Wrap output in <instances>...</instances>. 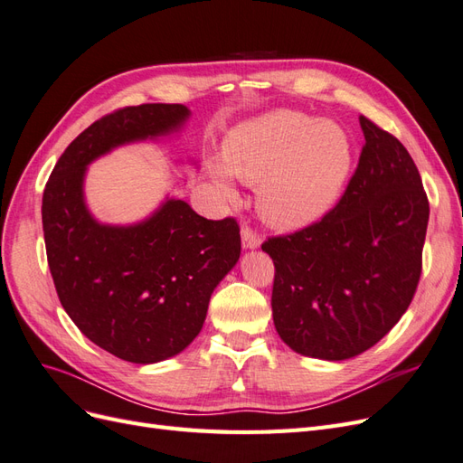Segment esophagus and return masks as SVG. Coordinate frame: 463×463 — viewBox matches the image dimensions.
<instances>
[{"label":"esophagus","mask_w":463,"mask_h":463,"mask_svg":"<svg viewBox=\"0 0 463 463\" xmlns=\"http://www.w3.org/2000/svg\"><path fill=\"white\" fill-rule=\"evenodd\" d=\"M241 243H243V249H257L260 247V237L257 235V232L245 226L241 230Z\"/></svg>","instance_id":"1"}]
</instances>
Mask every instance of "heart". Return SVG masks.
Here are the masks:
<instances>
[{
    "label": "heart",
    "instance_id": "1",
    "mask_svg": "<svg viewBox=\"0 0 463 463\" xmlns=\"http://www.w3.org/2000/svg\"><path fill=\"white\" fill-rule=\"evenodd\" d=\"M352 164L342 128L279 109L233 129L223 164L208 162L214 184L233 194L231 175L257 186V206L269 226L293 232L311 226L338 197Z\"/></svg>",
    "mask_w": 463,
    "mask_h": 463
}]
</instances>
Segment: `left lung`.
<instances>
[{"label": "left lung", "instance_id": "8db88e82", "mask_svg": "<svg viewBox=\"0 0 463 463\" xmlns=\"http://www.w3.org/2000/svg\"><path fill=\"white\" fill-rule=\"evenodd\" d=\"M365 146L340 203L313 226L270 237L274 326L293 352L344 361L408 311L421 276L429 201L410 152L359 118Z\"/></svg>", "mask_w": 463, "mask_h": 463}]
</instances>
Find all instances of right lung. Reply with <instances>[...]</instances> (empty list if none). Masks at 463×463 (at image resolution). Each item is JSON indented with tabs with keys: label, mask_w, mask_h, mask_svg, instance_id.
Masks as SVG:
<instances>
[{
	"label": "right lung",
	"mask_w": 463,
	"mask_h": 463,
	"mask_svg": "<svg viewBox=\"0 0 463 463\" xmlns=\"http://www.w3.org/2000/svg\"><path fill=\"white\" fill-rule=\"evenodd\" d=\"M189 116L184 104H141L94 121L65 148L42 197L65 313L98 347L138 365L170 359L197 338L210 296L240 260V226L170 197L143 222L102 223L85 201L87 167L118 146L177 133Z\"/></svg>",
	"instance_id": "right-lung-1"
}]
</instances>
